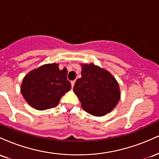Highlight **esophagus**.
Instances as JSON below:
<instances>
[{"label":"esophagus","instance_id":"34e87169","mask_svg":"<svg viewBox=\"0 0 159 159\" xmlns=\"http://www.w3.org/2000/svg\"><path fill=\"white\" fill-rule=\"evenodd\" d=\"M75 84V81H71V85H72V87H74Z\"/></svg>","mask_w":159,"mask_h":159}]
</instances>
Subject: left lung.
Returning <instances> with one entry per match:
<instances>
[{"mask_svg":"<svg viewBox=\"0 0 159 159\" xmlns=\"http://www.w3.org/2000/svg\"><path fill=\"white\" fill-rule=\"evenodd\" d=\"M81 78L75 84V94L86 112L105 116L119 102V84L110 72L94 63H81Z\"/></svg>","mask_w":159,"mask_h":159,"instance_id":"obj_1","label":"left lung"}]
</instances>
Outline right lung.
I'll return each mask as SVG.
<instances>
[{"label": "right lung", "instance_id": "right-lung-1", "mask_svg": "<svg viewBox=\"0 0 159 159\" xmlns=\"http://www.w3.org/2000/svg\"><path fill=\"white\" fill-rule=\"evenodd\" d=\"M68 71L60 70L59 64L48 63L33 69L23 78L21 93L29 105L39 111L56 107L66 93L71 90Z\"/></svg>", "mask_w": 159, "mask_h": 159}]
</instances>
